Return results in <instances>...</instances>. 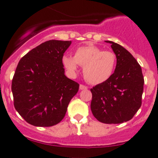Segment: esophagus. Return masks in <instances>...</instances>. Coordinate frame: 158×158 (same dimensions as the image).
<instances>
[{
	"label": "esophagus",
	"instance_id": "esophagus-1",
	"mask_svg": "<svg viewBox=\"0 0 158 158\" xmlns=\"http://www.w3.org/2000/svg\"><path fill=\"white\" fill-rule=\"evenodd\" d=\"M88 87L84 85H80V89L81 90H85V89H87Z\"/></svg>",
	"mask_w": 158,
	"mask_h": 158
}]
</instances>
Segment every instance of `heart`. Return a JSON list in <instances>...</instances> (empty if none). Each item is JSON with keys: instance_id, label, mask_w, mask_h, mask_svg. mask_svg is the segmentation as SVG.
Segmentation results:
<instances>
[{"instance_id": "1", "label": "heart", "mask_w": 158, "mask_h": 158, "mask_svg": "<svg viewBox=\"0 0 158 158\" xmlns=\"http://www.w3.org/2000/svg\"><path fill=\"white\" fill-rule=\"evenodd\" d=\"M62 64L70 74H75L78 65L84 67V77L93 85L103 83L113 74L116 65L115 54L94 45H86L76 49L74 56L65 54Z\"/></svg>"}]
</instances>
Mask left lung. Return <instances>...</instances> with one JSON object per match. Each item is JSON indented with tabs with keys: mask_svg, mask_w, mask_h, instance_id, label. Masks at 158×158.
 Returning a JSON list of instances; mask_svg holds the SVG:
<instances>
[{
	"mask_svg": "<svg viewBox=\"0 0 158 158\" xmlns=\"http://www.w3.org/2000/svg\"><path fill=\"white\" fill-rule=\"evenodd\" d=\"M117 58L115 72L106 81L90 89L91 110L104 123H122L131 120L142 105L144 77L142 68L132 54L118 43L106 41Z\"/></svg>",
	"mask_w": 158,
	"mask_h": 158,
	"instance_id": "1",
	"label": "left lung"
}]
</instances>
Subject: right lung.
<instances>
[{
    "label": "right lung",
    "instance_id": "obj_1",
    "mask_svg": "<svg viewBox=\"0 0 158 158\" xmlns=\"http://www.w3.org/2000/svg\"><path fill=\"white\" fill-rule=\"evenodd\" d=\"M71 41L49 40L19 60L12 81L14 107L35 127H52L63 119L79 84L64 74L62 59Z\"/></svg>",
    "mask_w": 158,
    "mask_h": 158
}]
</instances>
